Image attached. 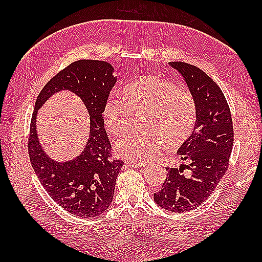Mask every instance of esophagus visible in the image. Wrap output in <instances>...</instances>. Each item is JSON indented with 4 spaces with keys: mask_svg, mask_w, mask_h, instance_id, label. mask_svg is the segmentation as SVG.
<instances>
[{
    "mask_svg": "<svg viewBox=\"0 0 262 262\" xmlns=\"http://www.w3.org/2000/svg\"><path fill=\"white\" fill-rule=\"evenodd\" d=\"M126 165H129V166H135V168H143V166H145V163H138V162H125Z\"/></svg>",
    "mask_w": 262,
    "mask_h": 262,
    "instance_id": "esophagus-1",
    "label": "esophagus"
}]
</instances>
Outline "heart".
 <instances>
[{"mask_svg":"<svg viewBox=\"0 0 262 262\" xmlns=\"http://www.w3.org/2000/svg\"><path fill=\"white\" fill-rule=\"evenodd\" d=\"M124 100L111 96L103 104L102 117L108 130L122 137L134 117L145 113V132L133 133L117 144L116 152L133 162L145 163L163 151L165 144L177 147L185 143L196 125V101L190 92L160 75L138 77L124 89Z\"/></svg>","mask_w":262,"mask_h":262,"instance_id":"1","label":"heart"}]
</instances>
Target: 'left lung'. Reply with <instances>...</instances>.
I'll use <instances>...</instances> for the list:
<instances>
[{
	"label": "left lung",
	"instance_id": "1",
	"mask_svg": "<svg viewBox=\"0 0 262 262\" xmlns=\"http://www.w3.org/2000/svg\"><path fill=\"white\" fill-rule=\"evenodd\" d=\"M169 64L185 79L196 101L197 118L191 136L178 151L187 164L166 168L168 176L154 200L163 209L185 213L202 205L226 173L234 133L229 103L216 82L197 66Z\"/></svg>",
	"mask_w": 262,
	"mask_h": 262
}]
</instances>
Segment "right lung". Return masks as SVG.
<instances>
[{
  "instance_id": "1",
  "label": "right lung",
  "mask_w": 262,
  "mask_h": 262,
  "mask_svg": "<svg viewBox=\"0 0 262 262\" xmlns=\"http://www.w3.org/2000/svg\"><path fill=\"white\" fill-rule=\"evenodd\" d=\"M103 60L81 59L70 64L47 82L32 113L28 151L32 168L49 196L69 213L84 219L96 217L113 203L117 176L124 162L114 160L104 129L102 108L117 77ZM60 90L79 95L91 115V137L83 152L68 163H56L43 152L35 130L37 109Z\"/></svg>"
}]
</instances>
